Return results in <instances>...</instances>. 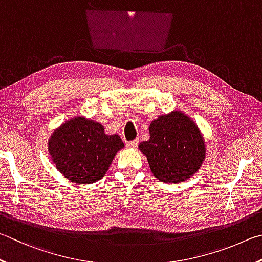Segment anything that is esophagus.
Listing matches in <instances>:
<instances>
[{"mask_svg": "<svg viewBox=\"0 0 262 262\" xmlns=\"http://www.w3.org/2000/svg\"><path fill=\"white\" fill-rule=\"evenodd\" d=\"M138 144H139V140L138 139H135V140L127 141L126 146H127V147H130V148H135V147H137V145H138Z\"/></svg>", "mask_w": 262, "mask_h": 262, "instance_id": "esophagus-1", "label": "esophagus"}]
</instances>
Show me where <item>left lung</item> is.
<instances>
[{
	"instance_id": "8db88e82",
	"label": "left lung",
	"mask_w": 262,
	"mask_h": 262,
	"mask_svg": "<svg viewBox=\"0 0 262 262\" xmlns=\"http://www.w3.org/2000/svg\"><path fill=\"white\" fill-rule=\"evenodd\" d=\"M150 138L139 145L159 181L178 183L198 171L206 155L198 127L183 113L163 115L150 123Z\"/></svg>"
}]
</instances>
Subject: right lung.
I'll use <instances>...</instances> for the list:
<instances>
[{
  "mask_svg": "<svg viewBox=\"0 0 262 262\" xmlns=\"http://www.w3.org/2000/svg\"><path fill=\"white\" fill-rule=\"evenodd\" d=\"M123 147L118 135H105L101 124L84 117L64 123L48 141L50 157L57 170L78 184L101 180L115 154Z\"/></svg>",
  "mask_w": 262,
  "mask_h": 262,
  "instance_id": "add662e5",
  "label": "right lung"
}]
</instances>
